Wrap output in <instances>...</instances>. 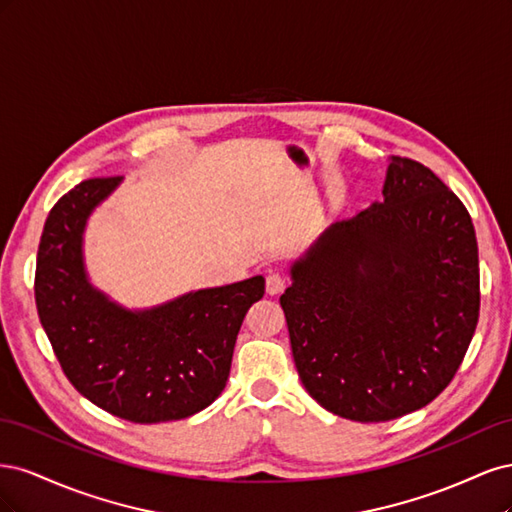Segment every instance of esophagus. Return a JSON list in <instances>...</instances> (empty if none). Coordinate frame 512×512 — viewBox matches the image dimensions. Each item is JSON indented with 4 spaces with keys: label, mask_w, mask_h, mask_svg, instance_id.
<instances>
[{
    "label": "esophagus",
    "mask_w": 512,
    "mask_h": 512,
    "mask_svg": "<svg viewBox=\"0 0 512 512\" xmlns=\"http://www.w3.org/2000/svg\"><path fill=\"white\" fill-rule=\"evenodd\" d=\"M284 288H286V277L282 273H269L267 275V294L275 297V294L284 292Z\"/></svg>",
    "instance_id": "34e87169"
}]
</instances>
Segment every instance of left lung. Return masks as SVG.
I'll return each mask as SVG.
<instances>
[{
  "label": "left lung",
  "mask_w": 512,
  "mask_h": 512,
  "mask_svg": "<svg viewBox=\"0 0 512 512\" xmlns=\"http://www.w3.org/2000/svg\"><path fill=\"white\" fill-rule=\"evenodd\" d=\"M382 196L324 230L280 297L305 391L359 423L436 399L480 307L476 232L461 200L427 166L397 156Z\"/></svg>",
  "instance_id": "1"
}]
</instances>
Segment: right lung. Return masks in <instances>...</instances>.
Segmentation results:
<instances>
[{"label": "right lung", "instance_id": "add662e5", "mask_svg": "<svg viewBox=\"0 0 512 512\" xmlns=\"http://www.w3.org/2000/svg\"><path fill=\"white\" fill-rule=\"evenodd\" d=\"M121 177L81 181L44 222L36 307L66 378L91 404L132 423L179 421L224 391L241 322L265 277L203 288L149 309H126L91 286L87 218Z\"/></svg>", "mask_w": 512, "mask_h": 512}]
</instances>
